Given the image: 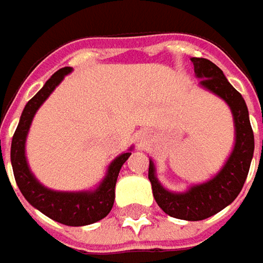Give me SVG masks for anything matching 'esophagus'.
Returning <instances> with one entry per match:
<instances>
[{
  "label": "esophagus",
  "instance_id": "obj_1",
  "mask_svg": "<svg viewBox=\"0 0 263 263\" xmlns=\"http://www.w3.org/2000/svg\"><path fill=\"white\" fill-rule=\"evenodd\" d=\"M137 139H139V142H140V143H145V142H146V135H145V133H142V135H139Z\"/></svg>",
  "mask_w": 263,
  "mask_h": 263
}]
</instances>
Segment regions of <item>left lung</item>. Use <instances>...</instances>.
Listing matches in <instances>:
<instances>
[{
  "instance_id": "obj_1",
  "label": "left lung",
  "mask_w": 263,
  "mask_h": 263,
  "mask_svg": "<svg viewBox=\"0 0 263 263\" xmlns=\"http://www.w3.org/2000/svg\"><path fill=\"white\" fill-rule=\"evenodd\" d=\"M195 74L200 79L199 87L221 98L231 109L234 121V146L226 164L211 180L193 184L186 192H171L159 183L157 168L149 159V181L152 193L161 208L170 217L200 221L212 217L228 206L238 193L249 174L255 151V137L249 120L248 105L243 96L230 85L222 70L206 58H192Z\"/></svg>"
}]
</instances>
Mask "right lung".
Returning a JSON list of instances; mask_svg holds the SVG:
<instances>
[{
    "instance_id": "1",
    "label": "right lung",
    "mask_w": 263,
    "mask_h": 263,
    "mask_svg": "<svg viewBox=\"0 0 263 263\" xmlns=\"http://www.w3.org/2000/svg\"><path fill=\"white\" fill-rule=\"evenodd\" d=\"M71 67H64L58 70L49 80H46L44 87L26 104L11 140V165L15 183L22 195L32 206L57 222L71 227H82L101 221L109 214L116 199L117 177L123 164L132 155L133 146L124 154L118 155L108 165L105 177L93 190L58 192L45 187L33 176L26 158V139L29 128L32 126L36 111L63 82L64 76L71 73Z\"/></svg>"
}]
</instances>
